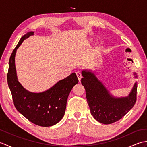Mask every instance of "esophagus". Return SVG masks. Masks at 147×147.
<instances>
[{
    "label": "esophagus",
    "mask_w": 147,
    "mask_h": 147,
    "mask_svg": "<svg viewBox=\"0 0 147 147\" xmlns=\"http://www.w3.org/2000/svg\"><path fill=\"white\" fill-rule=\"evenodd\" d=\"M76 76H77V77H78V80H79V82H80L81 81V79H82V73H80V72H76Z\"/></svg>",
    "instance_id": "obj_1"
}]
</instances>
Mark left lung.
I'll return each mask as SVG.
<instances>
[{
    "instance_id": "1",
    "label": "left lung",
    "mask_w": 147,
    "mask_h": 147,
    "mask_svg": "<svg viewBox=\"0 0 147 147\" xmlns=\"http://www.w3.org/2000/svg\"><path fill=\"white\" fill-rule=\"evenodd\" d=\"M136 78V73H134ZM81 80L85 87L87 102L94 119L105 124L119 121L133 108L136 101L137 84L134 85L128 96L114 98L93 73L82 71Z\"/></svg>"
}]
</instances>
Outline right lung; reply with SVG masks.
Returning <instances> with one entry per match:
<instances>
[{
	"label": "right lung",
	"instance_id": "add662e5",
	"mask_svg": "<svg viewBox=\"0 0 147 147\" xmlns=\"http://www.w3.org/2000/svg\"><path fill=\"white\" fill-rule=\"evenodd\" d=\"M32 35L33 32L24 35L12 51L9 62L7 83L14 105L19 112L36 125L51 126L63 117L69 94L78 83V79L75 73H72L44 92L32 93L24 89L17 78L15 55L22 42Z\"/></svg>",
	"mask_w": 147,
	"mask_h": 147
}]
</instances>
